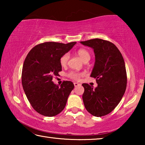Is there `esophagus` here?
Here are the masks:
<instances>
[{
    "mask_svg": "<svg viewBox=\"0 0 145 145\" xmlns=\"http://www.w3.org/2000/svg\"><path fill=\"white\" fill-rule=\"evenodd\" d=\"M73 84H74L75 87H77V86H78L80 85V84H78V83H77V82H74L73 83Z\"/></svg>",
    "mask_w": 145,
    "mask_h": 145,
    "instance_id": "esophagus-1",
    "label": "esophagus"
}]
</instances>
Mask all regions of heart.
I'll use <instances>...</instances> for the list:
<instances>
[{"mask_svg": "<svg viewBox=\"0 0 145 145\" xmlns=\"http://www.w3.org/2000/svg\"><path fill=\"white\" fill-rule=\"evenodd\" d=\"M77 54L80 57V59L84 61V63H87L88 61L90 59L91 56L88 50L85 48H80L77 50ZM70 54L69 53H65L61 56L59 59L60 65L62 67H65L67 65L68 61L69 60ZM82 75V73L75 72H71L68 74V77L72 78L73 80H78L80 77V76Z\"/></svg>", "mask_w": 145, "mask_h": 145, "instance_id": "heart-1", "label": "heart"}]
</instances>
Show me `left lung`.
Returning a JSON list of instances; mask_svg holds the SVG:
<instances>
[{
  "mask_svg": "<svg viewBox=\"0 0 145 145\" xmlns=\"http://www.w3.org/2000/svg\"><path fill=\"white\" fill-rule=\"evenodd\" d=\"M80 43L94 50L95 63L91 77L98 84L95 89L88 84H82L83 102L93 116H105L115 109L126 90L127 77L123 57L116 45L109 41L96 38Z\"/></svg>",
  "mask_w": 145,
  "mask_h": 145,
  "instance_id": "8db88e82",
  "label": "left lung"
}]
</instances>
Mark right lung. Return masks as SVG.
<instances>
[{"label": "right lung", "instance_id": "obj_1", "mask_svg": "<svg viewBox=\"0 0 145 145\" xmlns=\"http://www.w3.org/2000/svg\"><path fill=\"white\" fill-rule=\"evenodd\" d=\"M75 43L38 44L31 49L24 61L22 72L24 90L31 106L41 115L54 116L66 106L74 85L66 80L59 86L54 84L52 78L62 70L60 57Z\"/></svg>", "mask_w": 145, "mask_h": 145}]
</instances>
